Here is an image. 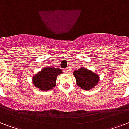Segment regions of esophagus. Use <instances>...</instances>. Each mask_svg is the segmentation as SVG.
Returning <instances> with one entry per match:
<instances>
[{
  "label": "esophagus",
  "instance_id": "34e87169",
  "mask_svg": "<svg viewBox=\"0 0 129 129\" xmlns=\"http://www.w3.org/2000/svg\"><path fill=\"white\" fill-rule=\"evenodd\" d=\"M68 69H66V70H64V72H66V73H68Z\"/></svg>",
  "mask_w": 129,
  "mask_h": 129
}]
</instances>
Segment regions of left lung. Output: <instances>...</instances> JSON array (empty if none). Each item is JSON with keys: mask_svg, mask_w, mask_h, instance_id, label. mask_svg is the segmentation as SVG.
I'll list each match as a JSON object with an SVG mask.
<instances>
[{"mask_svg": "<svg viewBox=\"0 0 129 129\" xmlns=\"http://www.w3.org/2000/svg\"><path fill=\"white\" fill-rule=\"evenodd\" d=\"M73 74L78 86L85 91H90L100 82V76L84 67L74 70Z\"/></svg>", "mask_w": 129, "mask_h": 129, "instance_id": "8db88e82", "label": "left lung"}]
</instances>
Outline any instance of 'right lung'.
Here are the masks:
<instances>
[{
  "label": "right lung",
  "mask_w": 129,
  "mask_h": 129,
  "mask_svg": "<svg viewBox=\"0 0 129 129\" xmlns=\"http://www.w3.org/2000/svg\"><path fill=\"white\" fill-rule=\"evenodd\" d=\"M63 73L62 70L55 67H47L32 76V83L40 91H48L56 86L58 75Z\"/></svg>",
  "instance_id": "right-lung-1"
}]
</instances>
